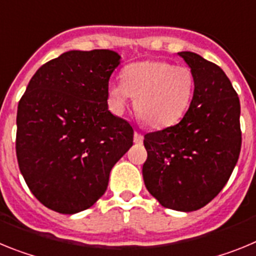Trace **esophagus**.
Wrapping results in <instances>:
<instances>
[{"instance_id": "1", "label": "esophagus", "mask_w": 256, "mask_h": 256, "mask_svg": "<svg viewBox=\"0 0 256 256\" xmlns=\"http://www.w3.org/2000/svg\"><path fill=\"white\" fill-rule=\"evenodd\" d=\"M134 142L136 144H142L144 142V136L138 132H134Z\"/></svg>"}]
</instances>
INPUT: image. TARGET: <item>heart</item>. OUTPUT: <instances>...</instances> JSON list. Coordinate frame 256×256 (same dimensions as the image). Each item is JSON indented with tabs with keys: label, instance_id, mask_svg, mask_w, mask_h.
<instances>
[{
	"label": "heart",
	"instance_id": "obj_1",
	"mask_svg": "<svg viewBox=\"0 0 256 256\" xmlns=\"http://www.w3.org/2000/svg\"><path fill=\"white\" fill-rule=\"evenodd\" d=\"M195 79L188 66L164 60H146L123 70L120 82L108 84V100L122 114L134 97V108L144 123L154 130L174 126L186 114L194 96Z\"/></svg>",
	"mask_w": 256,
	"mask_h": 256
}]
</instances>
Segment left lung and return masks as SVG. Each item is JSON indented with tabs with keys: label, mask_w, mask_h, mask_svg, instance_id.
Here are the masks:
<instances>
[{
	"label": "left lung",
	"mask_w": 256,
	"mask_h": 256,
	"mask_svg": "<svg viewBox=\"0 0 256 256\" xmlns=\"http://www.w3.org/2000/svg\"><path fill=\"white\" fill-rule=\"evenodd\" d=\"M191 68V105L176 126L144 136V186L160 204L194 212L218 195L241 151L240 100L224 72L195 52H178Z\"/></svg>",
	"instance_id": "1"
}]
</instances>
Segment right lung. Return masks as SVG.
<instances>
[{
  "instance_id": "1",
  "label": "right lung",
  "mask_w": 256,
  "mask_h": 256,
  "mask_svg": "<svg viewBox=\"0 0 256 256\" xmlns=\"http://www.w3.org/2000/svg\"><path fill=\"white\" fill-rule=\"evenodd\" d=\"M120 64L110 50L68 51L36 72L20 98L16 158L32 194L61 214L91 208L133 128L108 112V79Z\"/></svg>"
}]
</instances>
